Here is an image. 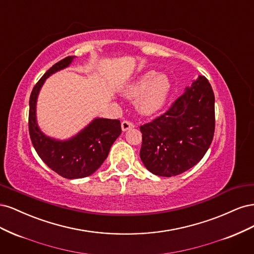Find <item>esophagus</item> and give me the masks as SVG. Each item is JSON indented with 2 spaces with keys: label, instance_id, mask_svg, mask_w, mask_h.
<instances>
[{
  "label": "esophagus",
  "instance_id": "1",
  "mask_svg": "<svg viewBox=\"0 0 254 254\" xmlns=\"http://www.w3.org/2000/svg\"><path fill=\"white\" fill-rule=\"evenodd\" d=\"M121 126H122V130H123V131H127V130H129V129H131V128L134 127V125L132 124V123L129 122V121H123Z\"/></svg>",
  "mask_w": 254,
  "mask_h": 254
}]
</instances>
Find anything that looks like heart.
I'll list each match as a JSON object with an SVG mask.
<instances>
[{
    "instance_id": "1",
    "label": "heart",
    "mask_w": 254,
    "mask_h": 254,
    "mask_svg": "<svg viewBox=\"0 0 254 254\" xmlns=\"http://www.w3.org/2000/svg\"><path fill=\"white\" fill-rule=\"evenodd\" d=\"M172 83L165 74L146 71L126 84L123 95L134 99L136 111L144 117H151L164 108L170 96Z\"/></svg>"
}]
</instances>
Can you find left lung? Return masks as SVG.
<instances>
[{
	"label": "left lung",
	"instance_id": "left-lung-1",
	"mask_svg": "<svg viewBox=\"0 0 254 254\" xmlns=\"http://www.w3.org/2000/svg\"><path fill=\"white\" fill-rule=\"evenodd\" d=\"M215 97L211 84L199 75L166 113L140 127V158L153 175L173 177L200 161L215 130Z\"/></svg>",
	"mask_w": 254,
	"mask_h": 254
}]
</instances>
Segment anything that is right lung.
I'll return each instance as SVG.
<instances>
[{
  "instance_id": "right-lung-1",
  "label": "right lung",
  "mask_w": 254,
  "mask_h": 254,
  "mask_svg": "<svg viewBox=\"0 0 254 254\" xmlns=\"http://www.w3.org/2000/svg\"><path fill=\"white\" fill-rule=\"evenodd\" d=\"M74 58L75 56H68L54 64L36 83L29 97L28 128L34 148L51 170L66 179L84 178L95 173L108 157L114 141L122 133L119 120L103 118H95L67 140L48 136L38 126L37 99L44 81L51 75L67 67Z\"/></svg>"
}]
</instances>
